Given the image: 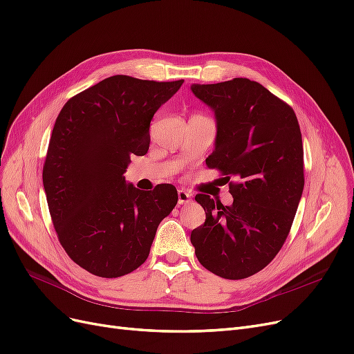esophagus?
<instances>
[{"label": "esophagus", "mask_w": 354, "mask_h": 354, "mask_svg": "<svg viewBox=\"0 0 354 354\" xmlns=\"http://www.w3.org/2000/svg\"><path fill=\"white\" fill-rule=\"evenodd\" d=\"M192 200H191V194H188L187 191L184 189H179L178 191V204L179 205H187L189 204Z\"/></svg>", "instance_id": "esophagus-1"}]
</instances>
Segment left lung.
Masks as SVG:
<instances>
[{
    "instance_id": "left-lung-1",
    "label": "left lung",
    "mask_w": 354,
    "mask_h": 354,
    "mask_svg": "<svg viewBox=\"0 0 354 354\" xmlns=\"http://www.w3.org/2000/svg\"><path fill=\"white\" fill-rule=\"evenodd\" d=\"M216 118L208 167L230 184L232 205L198 194L205 223L191 232L200 264L218 277L241 280L267 267L289 234L304 192L302 134L293 109L248 78L191 84Z\"/></svg>"
}]
</instances>
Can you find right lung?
Returning a JSON list of instances; mask_svg holds the SVG:
<instances>
[{
	"label": "right lung",
	"instance_id": "add662e5",
	"mask_svg": "<svg viewBox=\"0 0 354 354\" xmlns=\"http://www.w3.org/2000/svg\"><path fill=\"white\" fill-rule=\"evenodd\" d=\"M182 83L112 75L71 97L57 118L42 175L49 213L65 252L95 276L137 270L178 203L174 185L141 191L124 174L131 154L147 153L153 115Z\"/></svg>",
	"mask_w": 354,
	"mask_h": 354
}]
</instances>
